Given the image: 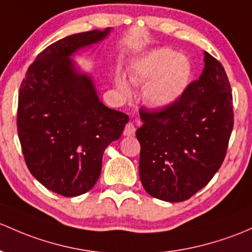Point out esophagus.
I'll use <instances>...</instances> for the list:
<instances>
[{"mask_svg": "<svg viewBox=\"0 0 252 252\" xmlns=\"http://www.w3.org/2000/svg\"><path fill=\"white\" fill-rule=\"evenodd\" d=\"M123 135L124 136H134L135 135V126L133 123H128L126 126L123 130Z\"/></svg>", "mask_w": 252, "mask_h": 252, "instance_id": "obj_1", "label": "esophagus"}]
</instances>
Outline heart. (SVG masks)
Segmentation results:
<instances>
[{
    "mask_svg": "<svg viewBox=\"0 0 252 252\" xmlns=\"http://www.w3.org/2000/svg\"><path fill=\"white\" fill-rule=\"evenodd\" d=\"M190 63L171 49H157L134 63L130 79L147 83L144 100L151 107L163 108L173 105L182 96L190 81ZM117 88L124 96L130 94V87L124 78H117Z\"/></svg>",
    "mask_w": 252,
    "mask_h": 252,
    "instance_id": "1",
    "label": "heart"
}]
</instances>
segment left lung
<instances>
[{
	"mask_svg": "<svg viewBox=\"0 0 252 252\" xmlns=\"http://www.w3.org/2000/svg\"><path fill=\"white\" fill-rule=\"evenodd\" d=\"M231 84L226 71L204 52V68L173 105L141 110L139 173L150 195L187 200L209 184L226 156L233 129Z\"/></svg>",
	"mask_w": 252,
	"mask_h": 252,
	"instance_id": "left-lung-1",
	"label": "left lung"
}]
</instances>
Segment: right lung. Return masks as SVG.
I'll return each instance as SVG.
<instances>
[{"mask_svg": "<svg viewBox=\"0 0 252 252\" xmlns=\"http://www.w3.org/2000/svg\"><path fill=\"white\" fill-rule=\"evenodd\" d=\"M112 28L75 33L39 53L20 86L18 134L29 170L46 189L77 197L101 174L106 147L129 117L100 101L94 76L72 59L108 37Z\"/></svg>", "mask_w": 252, "mask_h": 252, "instance_id": "1", "label": "right lung"}]
</instances>
